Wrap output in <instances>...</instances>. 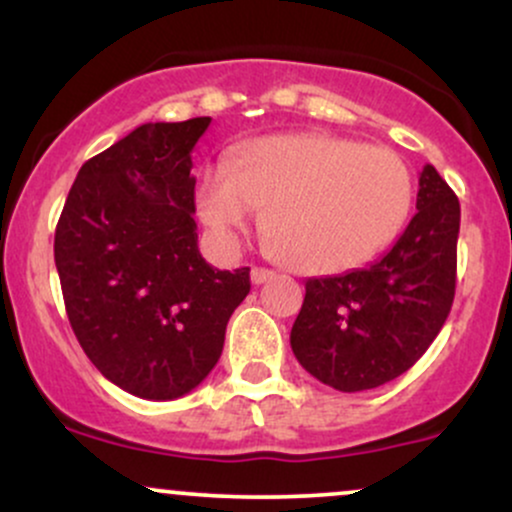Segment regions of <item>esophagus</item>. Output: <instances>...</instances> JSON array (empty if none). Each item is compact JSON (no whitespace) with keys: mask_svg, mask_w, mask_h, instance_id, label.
<instances>
[{"mask_svg":"<svg viewBox=\"0 0 512 512\" xmlns=\"http://www.w3.org/2000/svg\"><path fill=\"white\" fill-rule=\"evenodd\" d=\"M250 279H252V284H264V281H269V279H274V272L272 269H264V267H252L250 269Z\"/></svg>","mask_w":512,"mask_h":512,"instance_id":"esophagus-1","label":"esophagus"}]
</instances>
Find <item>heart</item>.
<instances>
[{
	"label": "heart",
	"mask_w": 512,
	"mask_h": 512,
	"mask_svg": "<svg viewBox=\"0 0 512 512\" xmlns=\"http://www.w3.org/2000/svg\"><path fill=\"white\" fill-rule=\"evenodd\" d=\"M414 182L397 154L334 134H281L245 146L233 166L204 168L197 209L223 248L264 209L269 243L291 269L361 267L407 221Z\"/></svg>",
	"instance_id": "obj_1"
}]
</instances>
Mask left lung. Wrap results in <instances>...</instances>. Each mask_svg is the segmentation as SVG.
I'll return each mask as SVG.
<instances>
[{
  "mask_svg": "<svg viewBox=\"0 0 512 512\" xmlns=\"http://www.w3.org/2000/svg\"><path fill=\"white\" fill-rule=\"evenodd\" d=\"M416 209L378 262L305 281L291 349L320 383L339 392L390 383L443 330L455 298L460 202L433 166L421 170Z\"/></svg>",
  "mask_w": 512,
  "mask_h": 512,
  "instance_id": "obj_1",
  "label": "left lung"
}]
</instances>
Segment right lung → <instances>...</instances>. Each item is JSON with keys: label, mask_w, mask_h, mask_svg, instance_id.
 Segmentation results:
<instances>
[{"label": "right lung", "mask_w": 512, "mask_h": 512, "mask_svg": "<svg viewBox=\"0 0 512 512\" xmlns=\"http://www.w3.org/2000/svg\"><path fill=\"white\" fill-rule=\"evenodd\" d=\"M211 117L146 122L76 175L55 231L69 325L110 383L166 402L202 383L250 293L197 248L192 149Z\"/></svg>", "instance_id": "1"}]
</instances>
